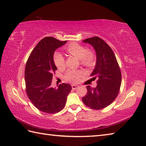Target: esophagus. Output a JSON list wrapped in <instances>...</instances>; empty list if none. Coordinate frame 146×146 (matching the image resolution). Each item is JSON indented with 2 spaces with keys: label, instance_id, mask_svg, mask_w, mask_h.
<instances>
[{
  "label": "esophagus",
  "instance_id": "esophagus-1",
  "mask_svg": "<svg viewBox=\"0 0 146 146\" xmlns=\"http://www.w3.org/2000/svg\"><path fill=\"white\" fill-rule=\"evenodd\" d=\"M79 87V86L78 85H72V89H74V90H76L77 88H78Z\"/></svg>",
  "mask_w": 146,
  "mask_h": 146
}]
</instances>
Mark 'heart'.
Returning <instances> with one entry per match:
<instances>
[{"label":"heart","instance_id":"obj_1","mask_svg":"<svg viewBox=\"0 0 146 146\" xmlns=\"http://www.w3.org/2000/svg\"><path fill=\"white\" fill-rule=\"evenodd\" d=\"M66 52L70 55L75 56L80 60V64L87 67L92 66L96 60V55L92 51L87 50V48L78 43H72L67 46ZM55 64L59 69H63L65 67V59L62 54L59 52H56L54 55ZM83 76V72L80 70L70 69L67 71L65 78L68 82L76 83L79 82Z\"/></svg>","mask_w":146,"mask_h":146}]
</instances>
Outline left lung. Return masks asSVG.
Segmentation results:
<instances>
[{
	"label": "left lung",
	"instance_id": "8db88e82",
	"mask_svg": "<svg viewBox=\"0 0 146 146\" xmlns=\"http://www.w3.org/2000/svg\"><path fill=\"white\" fill-rule=\"evenodd\" d=\"M94 48L96 63L90 74L91 80H98L96 87L87 86V94L82 98L84 104L96 110L106 108L118 95L121 85V72L111 48L98 37L82 41Z\"/></svg>",
	"mask_w": 146,
	"mask_h": 146
}]
</instances>
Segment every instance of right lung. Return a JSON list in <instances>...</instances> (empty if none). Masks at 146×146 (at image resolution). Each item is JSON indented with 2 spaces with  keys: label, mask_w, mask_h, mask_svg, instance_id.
Returning a JSON list of instances; mask_svg holds the SVG:
<instances>
[{
  "label": "right lung",
  "mask_w": 146,
  "mask_h": 146,
  "mask_svg": "<svg viewBox=\"0 0 146 146\" xmlns=\"http://www.w3.org/2000/svg\"><path fill=\"white\" fill-rule=\"evenodd\" d=\"M67 42L52 37L42 39L32 51L25 69L26 93L34 106L39 111L55 114L66 105L72 87L69 84L51 87L53 74L57 69L54 61L57 48Z\"/></svg>",
  "instance_id": "obj_1"
}]
</instances>
